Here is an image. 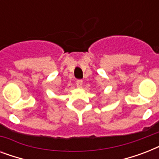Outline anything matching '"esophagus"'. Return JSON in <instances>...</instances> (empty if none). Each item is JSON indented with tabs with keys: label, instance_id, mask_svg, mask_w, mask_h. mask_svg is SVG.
<instances>
[{
	"label": "esophagus",
	"instance_id": "1",
	"mask_svg": "<svg viewBox=\"0 0 159 159\" xmlns=\"http://www.w3.org/2000/svg\"><path fill=\"white\" fill-rule=\"evenodd\" d=\"M76 84H77V87H82V80H77L76 82Z\"/></svg>",
	"mask_w": 159,
	"mask_h": 159
}]
</instances>
